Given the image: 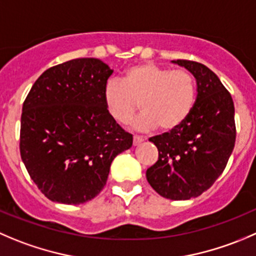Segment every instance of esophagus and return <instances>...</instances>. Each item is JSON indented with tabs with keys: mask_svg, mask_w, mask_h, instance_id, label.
<instances>
[{
	"mask_svg": "<svg viewBox=\"0 0 256 256\" xmlns=\"http://www.w3.org/2000/svg\"><path fill=\"white\" fill-rule=\"evenodd\" d=\"M142 141H144V138H141V136H134L132 144H134V146H138V145H140Z\"/></svg>",
	"mask_w": 256,
	"mask_h": 256,
	"instance_id": "34e87169",
	"label": "esophagus"
}]
</instances>
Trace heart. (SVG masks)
I'll use <instances>...</instances> for the list:
<instances>
[{
	"mask_svg": "<svg viewBox=\"0 0 256 256\" xmlns=\"http://www.w3.org/2000/svg\"><path fill=\"white\" fill-rule=\"evenodd\" d=\"M196 84L186 70H171L146 62L128 68L122 81L111 80L104 88L108 116L121 125L132 120L140 104L144 111L135 128L150 131L158 128L171 132L180 128L194 108Z\"/></svg>",
	"mask_w": 256,
	"mask_h": 256,
	"instance_id": "b5f03b06",
	"label": "heart"
}]
</instances>
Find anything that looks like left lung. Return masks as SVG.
Wrapping results in <instances>:
<instances>
[{
  "label": "left lung",
  "instance_id": "1",
  "mask_svg": "<svg viewBox=\"0 0 256 256\" xmlns=\"http://www.w3.org/2000/svg\"><path fill=\"white\" fill-rule=\"evenodd\" d=\"M196 80V101L185 122L148 140L158 158L146 171L151 188L170 200H188L206 191L222 174L234 150V102L216 75L202 64L172 61Z\"/></svg>",
  "mask_w": 256,
  "mask_h": 256
}]
</instances>
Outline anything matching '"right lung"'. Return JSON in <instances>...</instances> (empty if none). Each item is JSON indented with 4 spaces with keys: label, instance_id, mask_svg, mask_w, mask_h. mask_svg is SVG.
Instances as JSON below:
<instances>
[{
    "label": "right lung",
    "instance_id": "right-lung-1",
    "mask_svg": "<svg viewBox=\"0 0 256 256\" xmlns=\"http://www.w3.org/2000/svg\"><path fill=\"white\" fill-rule=\"evenodd\" d=\"M114 71L98 58L50 68L30 90L21 115L20 152L51 202L84 204L100 194L114 158L132 135L108 116L104 88Z\"/></svg>",
    "mask_w": 256,
    "mask_h": 256
}]
</instances>
